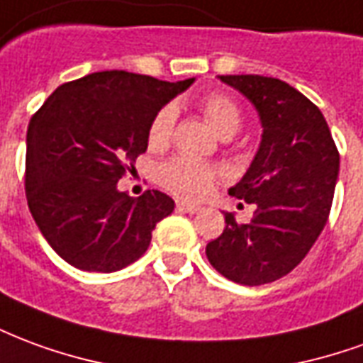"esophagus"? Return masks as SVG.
<instances>
[{
	"mask_svg": "<svg viewBox=\"0 0 363 363\" xmlns=\"http://www.w3.org/2000/svg\"><path fill=\"white\" fill-rule=\"evenodd\" d=\"M177 208H179L181 212H186V213H198L200 210H202L200 206L189 204V202H179V204H177Z\"/></svg>",
	"mask_w": 363,
	"mask_h": 363,
	"instance_id": "34e87169",
	"label": "esophagus"
}]
</instances>
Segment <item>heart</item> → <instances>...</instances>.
<instances>
[{
	"label": "heart",
	"mask_w": 363,
	"mask_h": 363,
	"mask_svg": "<svg viewBox=\"0 0 363 363\" xmlns=\"http://www.w3.org/2000/svg\"><path fill=\"white\" fill-rule=\"evenodd\" d=\"M202 112H204L208 124L223 138V135H233L241 126V108L239 104L225 93H210L202 99ZM174 118L177 112L173 106H163L161 111L153 116L147 130V143L153 150H161L171 142L173 135ZM223 177L218 165L204 163L198 159L186 157V155H177V157L167 159L165 163L159 165L157 181L161 186H165L169 192L177 196L196 200L208 194L216 181Z\"/></svg>",
	"instance_id": "obj_1"
}]
</instances>
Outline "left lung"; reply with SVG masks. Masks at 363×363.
I'll return each mask as SVG.
<instances>
[{
	"label": "left lung",
	"instance_id": "1",
	"mask_svg": "<svg viewBox=\"0 0 363 363\" xmlns=\"http://www.w3.org/2000/svg\"><path fill=\"white\" fill-rule=\"evenodd\" d=\"M259 111L262 142L231 196L255 206L239 223L225 213V229L206 245L221 276L262 286L289 274L325 228L335 198L340 155L317 104L286 82L264 75H221Z\"/></svg>",
	"mask_w": 363,
	"mask_h": 363
}]
</instances>
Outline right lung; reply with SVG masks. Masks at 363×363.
I'll return each instance as SVG.
<instances>
[{"label": "right lung", "instance_id": "right-lung-1", "mask_svg": "<svg viewBox=\"0 0 363 363\" xmlns=\"http://www.w3.org/2000/svg\"><path fill=\"white\" fill-rule=\"evenodd\" d=\"M192 77L169 83L130 72H96L64 83L33 114L27 130L25 192L44 239L67 264L114 272L147 251L173 198L116 189L147 150L153 116Z\"/></svg>", "mask_w": 363, "mask_h": 363}]
</instances>
